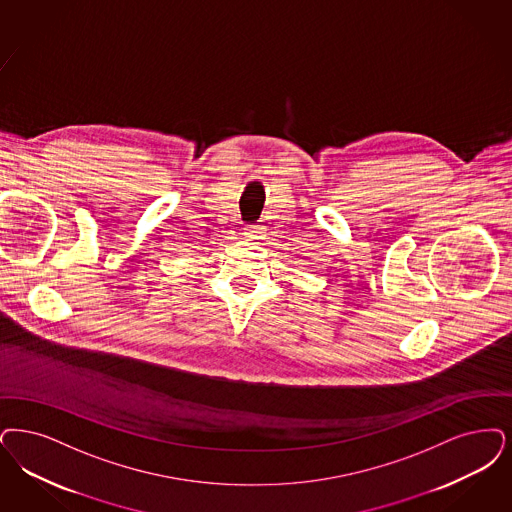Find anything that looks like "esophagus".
Wrapping results in <instances>:
<instances>
[{"label":"esophagus","instance_id":"obj_1","mask_svg":"<svg viewBox=\"0 0 512 512\" xmlns=\"http://www.w3.org/2000/svg\"><path fill=\"white\" fill-rule=\"evenodd\" d=\"M244 234H246V238H249V240H259L261 234H263V226L247 225Z\"/></svg>","mask_w":512,"mask_h":512}]
</instances>
